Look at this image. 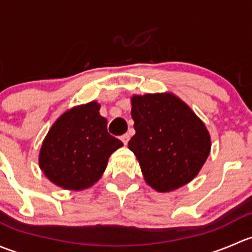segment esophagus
<instances>
[{"instance_id":"esophagus-1","label":"esophagus","mask_w":252,"mask_h":252,"mask_svg":"<svg viewBox=\"0 0 252 252\" xmlns=\"http://www.w3.org/2000/svg\"><path fill=\"white\" fill-rule=\"evenodd\" d=\"M129 139H130V134H128V133L124 134V135H122V136H121V140L123 141V144H124V145L128 144Z\"/></svg>"}]
</instances>
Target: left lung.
Segmentation results:
<instances>
[{"label":"left lung","instance_id":"left-lung-1","mask_svg":"<svg viewBox=\"0 0 252 252\" xmlns=\"http://www.w3.org/2000/svg\"><path fill=\"white\" fill-rule=\"evenodd\" d=\"M135 135L128 147L152 189L168 192L184 187L201 171L211 136L195 112L172 93L131 97Z\"/></svg>","mask_w":252,"mask_h":252}]
</instances>
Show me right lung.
I'll use <instances>...</instances> for the list:
<instances>
[{"label": "right lung", "mask_w": 252, "mask_h": 252, "mask_svg": "<svg viewBox=\"0 0 252 252\" xmlns=\"http://www.w3.org/2000/svg\"><path fill=\"white\" fill-rule=\"evenodd\" d=\"M96 101L65 111L42 141L39 166L51 183L65 190L88 189L98 182L108 158L123 142L107 131Z\"/></svg>", "instance_id": "add662e5"}]
</instances>
